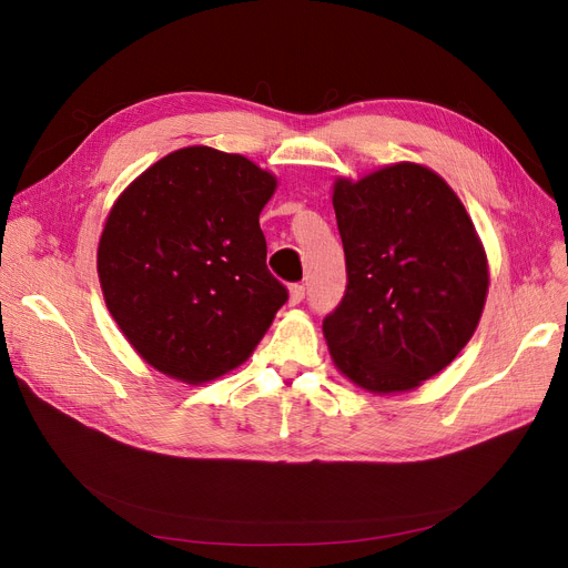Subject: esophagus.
Wrapping results in <instances>:
<instances>
[{
	"label": "esophagus",
	"mask_w": 568,
	"mask_h": 568,
	"mask_svg": "<svg viewBox=\"0 0 568 568\" xmlns=\"http://www.w3.org/2000/svg\"><path fill=\"white\" fill-rule=\"evenodd\" d=\"M304 296H306V287H304V285H300V283L290 285V304H292V306L302 304V302H304Z\"/></svg>",
	"instance_id": "34e87169"
}]
</instances>
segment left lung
Wrapping results in <instances>:
<instances>
[{
	"instance_id": "1",
	"label": "left lung",
	"mask_w": 568,
	"mask_h": 568,
	"mask_svg": "<svg viewBox=\"0 0 568 568\" xmlns=\"http://www.w3.org/2000/svg\"><path fill=\"white\" fill-rule=\"evenodd\" d=\"M347 287L322 332L336 368L371 394H403L449 366L479 326L488 257L460 197L400 161L338 176Z\"/></svg>"
}]
</instances>
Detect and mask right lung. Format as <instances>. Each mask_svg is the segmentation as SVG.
I'll return each mask as SVG.
<instances>
[{"instance_id": "add662e5", "label": "right lung", "mask_w": 568, "mask_h": 568, "mask_svg": "<svg viewBox=\"0 0 568 568\" xmlns=\"http://www.w3.org/2000/svg\"><path fill=\"white\" fill-rule=\"evenodd\" d=\"M276 186L246 156L195 144L146 168L114 200L99 281L112 320L149 366L204 384L253 354L287 302L260 230Z\"/></svg>"}]
</instances>
